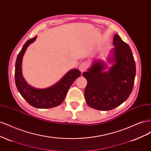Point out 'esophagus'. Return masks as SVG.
I'll use <instances>...</instances> for the list:
<instances>
[{
    "label": "esophagus",
    "instance_id": "esophagus-1",
    "mask_svg": "<svg viewBox=\"0 0 151 151\" xmlns=\"http://www.w3.org/2000/svg\"><path fill=\"white\" fill-rule=\"evenodd\" d=\"M88 68V62H86V61L82 62L79 65V70L82 72H84Z\"/></svg>",
    "mask_w": 151,
    "mask_h": 151
}]
</instances>
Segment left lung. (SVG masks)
I'll list each match as a JSON object with an SVG mask.
<instances>
[{
    "label": "left lung",
    "instance_id": "8db88e82",
    "mask_svg": "<svg viewBox=\"0 0 151 151\" xmlns=\"http://www.w3.org/2000/svg\"><path fill=\"white\" fill-rule=\"evenodd\" d=\"M113 45L115 47L112 62L115 63L109 72H103L105 65L97 60L88 72H83L88 81L84 90L86 103L98 110L108 111L120 106L133 89L136 67L132 50L116 34L114 35Z\"/></svg>",
    "mask_w": 151,
    "mask_h": 151
}]
</instances>
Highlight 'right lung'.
Wrapping results in <instances>:
<instances>
[{"label":"right lung","mask_w":151,"mask_h":151,"mask_svg":"<svg viewBox=\"0 0 151 151\" xmlns=\"http://www.w3.org/2000/svg\"><path fill=\"white\" fill-rule=\"evenodd\" d=\"M36 39V36L27 41L17 57L15 65L16 85L22 98L32 106L42 109L56 107L63 101L70 87L81 76V72L76 68L71 70L57 84L47 89H38L32 88L27 84L22 76L21 65L22 57L27 48Z\"/></svg>","instance_id":"1"}]
</instances>
